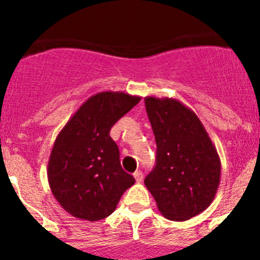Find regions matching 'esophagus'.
Here are the masks:
<instances>
[{
  "instance_id": "obj_1",
  "label": "esophagus",
  "mask_w": 260,
  "mask_h": 260,
  "mask_svg": "<svg viewBox=\"0 0 260 260\" xmlns=\"http://www.w3.org/2000/svg\"><path fill=\"white\" fill-rule=\"evenodd\" d=\"M134 178H135V181H137L138 183L142 182V181H143V173H142L141 171H137L134 173Z\"/></svg>"
}]
</instances>
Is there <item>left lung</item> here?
<instances>
[{"instance_id":"obj_1","label":"left lung","mask_w":260,"mask_h":260,"mask_svg":"<svg viewBox=\"0 0 260 260\" xmlns=\"http://www.w3.org/2000/svg\"><path fill=\"white\" fill-rule=\"evenodd\" d=\"M146 110L155 134V169L144 178L158 211L185 221L212 203L220 185L221 161L194 110L177 99L147 96Z\"/></svg>"}]
</instances>
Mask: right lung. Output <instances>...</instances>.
Here are the masks:
<instances>
[{"label": "right lung", "mask_w": 260, "mask_h": 260, "mask_svg": "<svg viewBox=\"0 0 260 260\" xmlns=\"http://www.w3.org/2000/svg\"><path fill=\"white\" fill-rule=\"evenodd\" d=\"M141 96L104 91L88 98L62 127L48 161V182L66 212L98 221L117 208L134 177L119 162L112 126L141 102Z\"/></svg>", "instance_id": "right-lung-1"}]
</instances>
